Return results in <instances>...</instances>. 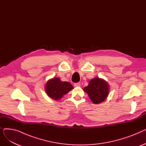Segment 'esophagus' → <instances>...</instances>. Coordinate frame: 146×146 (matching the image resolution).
<instances>
[{"instance_id": "1", "label": "esophagus", "mask_w": 146, "mask_h": 146, "mask_svg": "<svg viewBox=\"0 0 146 146\" xmlns=\"http://www.w3.org/2000/svg\"><path fill=\"white\" fill-rule=\"evenodd\" d=\"M74 86H80V82H78V83H75L74 84Z\"/></svg>"}]
</instances>
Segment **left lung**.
<instances>
[{"mask_svg": "<svg viewBox=\"0 0 146 146\" xmlns=\"http://www.w3.org/2000/svg\"><path fill=\"white\" fill-rule=\"evenodd\" d=\"M95 104L104 101L109 93V86L106 82L99 78L92 79L89 85L83 88Z\"/></svg>", "mask_w": 146, "mask_h": 146, "instance_id": "obj_1", "label": "left lung"}]
</instances>
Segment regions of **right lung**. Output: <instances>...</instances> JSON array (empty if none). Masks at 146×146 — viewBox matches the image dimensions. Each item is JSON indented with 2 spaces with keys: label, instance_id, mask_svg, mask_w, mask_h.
Wrapping results in <instances>:
<instances>
[{
  "label": "right lung",
  "instance_id": "obj_1",
  "mask_svg": "<svg viewBox=\"0 0 146 146\" xmlns=\"http://www.w3.org/2000/svg\"><path fill=\"white\" fill-rule=\"evenodd\" d=\"M73 88L68 82H61L58 78H53L46 84L45 91L48 96L54 100H59Z\"/></svg>",
  "mask_w": 146,
  "mask_h": 146
}]
</instances>
